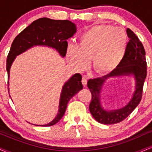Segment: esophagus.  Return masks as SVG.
<instances>
[{"label":"esophagus","instance_id":"34e87169","mask_svg":"<svg viewBox=\"0 0 152 152\" xmlns=\"http://www.w3.org/2000/svg\"><path fill=\"white\" fill-rule=\"evenodd\" d=\"M81 82H82V84H83V86H86V84H87V76H83V78H82Z\"/></svg>","mask_w":152,"mask_h":152}]
</instances>
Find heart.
<instances>
[{"mask_svg": "<svg viewBox=\"0 0 152 152\" xmlns=\"http://www.w3.org/2000/svg\"><path fill=\"white\" fill-rule=\"evenodd\" d=\"M126 46V34L121 28L96 25L83 33L78 46L69 45L67 56L80 69H85L92 58L94 70L99 74H107L121 63Z\"/></svg>", "mask_w": 152, "mask_h": 152, "instance_id": "heart-1", "label": "heart"}]
</instances>
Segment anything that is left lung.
I'll return each mask as SVG.
<instances>
[{"mask_svg": "<svg viewBox=\"0 0 152 152\" xmlns=\"http://www.w3.org/2000/svg\"><path fill=\"white\" fill-rule=\"evenodd\" d=\"M129 38L123 59L114 70L102 77L89 79L87 86L91 93L92 99L89 111L93 117L103 124H114L124 120L135 109L142 97L143 86L146 76L145 50L139 38L131 29L127 28ZM133 75L136 80V91L129 104L117 110L106 111L100 105V93L102 86L108 78L114 76Z\"/></svg>", "mask_w": 152, "mask_h": 152, "instance_id": "left-lung-1", "label": "left lung"}]
</instances>
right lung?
Returning <instances> with one entry per match:
<instances>
[{
	"label": "right lung",
	"mask_w": 152,
	"mask_h": 152,
	"mask_svg": "<svg viewBox=\"0 0 152 152\" xmlns=\"http://www.w3.org/2000/svg\"><path fill=\"white\" fill-rule=\"evenodd\" d=\"M76 32L74 23L68 20H53L41 18L34 20L19 34L11 44L6 61L8 78L10 76V69L16 56L35 46H46L55 48L60 55L64 57L67 50V40ZM82 76L76 74L69 78L63 86L57 116L50 123L42 126H53L61 119L67 107V104L73 96L83 88Z\"/></svg>",
	"instance_id": "obj_1"
}]
</instances>
